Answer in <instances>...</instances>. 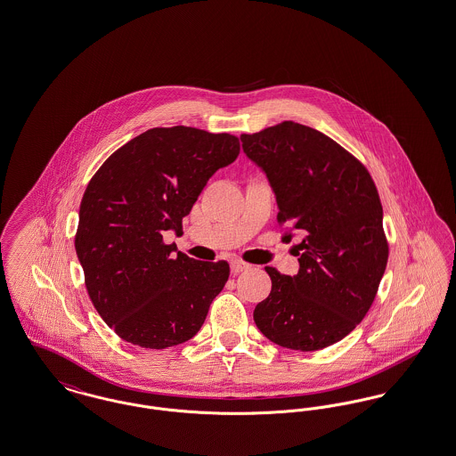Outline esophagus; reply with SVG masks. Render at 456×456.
I'll return each instance as SVG.
<instances>
[{"label": "esophagus", "mask_w": 456, "mask_h": 456, "mask_svg": "<svg viewBox=\"0 0 456 456\" xmlns=\"http://www.w3.org/2000/svg\"><path fill=\"white\" fill-rule=\"evenodd\" d=\"M251 268L249 263H244V261H232L231 263V270L232 273H242V272H248Z\"/></svg>", "instance_id": "34e87169"}]
</instances>
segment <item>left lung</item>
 <instances>
[{
	"label": "left lung",
	"mask_w": 456,
	"mask_h": 456,
	"mask_svg": "<svg viewBox=\"0 0 456 456\" xmlns=\"http://www.w3.org/2000/svg\"><path fill=\"white\" fill-rule=\"evenodd\" d=\"M240 142L275 193L283 236L303 238L294 277L265 268L272 292L255 307V323L281 347H330L362 322L387 268L378 190L354 155L299 123L240 134Z\"/></svg>",
	"instance_id": "left-lung-1"
}]
</instances>
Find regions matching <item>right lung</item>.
Wrapping results in <instances>:
<instances>
[{"label":"right lung","mask_w":456,"mask_h":456,"mask_svg":"<svg viewBox=\"0 0 456 456\" xmlns=\"http://www.w3.org/2000/svg\"><path fill=\"white\" fill-rule=\"evenodd\" d=\"M238 155L239 140L229 133L152 128L90 179L75 249L90 301L125 342L159 350L200 331L229 263L193 260L162 236L181 231L208 179Z\"/></svg>","instance_id":"add662e5"}]
</instances>
